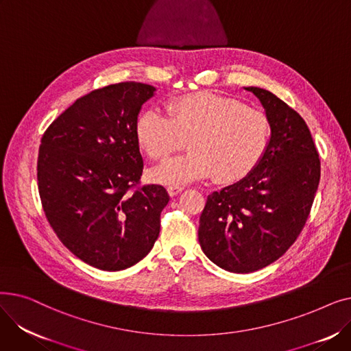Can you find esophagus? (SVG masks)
I'll return each mask as SVG.
<instances>
[{
  "label": "esophagus",
  "instance_id": "obj_1",
  "mask_svg": "<svg viewBox=\"0 0 351 351\" xmlns=\"http://www.w3.org/2000/svg\"><path fill=\"white\" fill-rule=\"evenodd\" d=\"M183 189V186H175V185H171V186H168V193L171 195V196H175V195H178V193H180Z\"/></svg>",
  "mask_w": 351,
  "mask_h": 351
}]
</instances>
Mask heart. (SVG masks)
Returning <instances> with one entry per match:
<instances>
[{
	"mask_svg": "<svg viewBox=\"0 0 351 351\" xmlns=\"http://www.w3.org/2000/svg\"><path fill=\"white\" fill-rule=\"evenodd\" d=\"M136 139L152 159H163L191 146L188 154L165 160L151 172L166 185L205 179L229 182L247 175L265 155L270 141L269 118L259 109L243 106L215 92L179 97L168 106V117L155 109L136 121Z\"/></svg>",
	"mask_w": 351,
	"mask_h": 351,
	"instance_id": "obj_1",
	"label": "heart"
}]
</instances>
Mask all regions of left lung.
I'll use <instances>...</instances> for the list:
<instances>
[{
	"label": "left lung",
	"mask_w": 351,
	"mask_h": 351,
	"mask_svg": "<svg viewBox=\"0 0 351 351\" xmlns=\"http://www.w3.org/2000/svg\"><path fill=\"white\" fill-rule=\"evenodd\" d=\"M270 122L269 146L239 182L208 196L199 243L216 266L252 273L282 257L304 228L320 159L304 119L270 90L247 86Z\"/></svg>",
	"instance_id": "1"
}]
</instances>
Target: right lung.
Returning a JSON list of instances; mask_svg holds the SVG:
<instances>
[{
  "label": "right lung",
  "instance_id": "obj_1",
  "mask_svg": "<svg viewBox=\"0 0 351 351\" xmlns=\"http://www.w3.org/2000/svg\"><path fill=\"white\" fill-rule=\"evenodd\" d=\"M155 90L141 82L92 90L41 139L36 178L48 222L66 249L101 270L134 266L159 236L168 192L160 185L129 192L143 169L138 115Z\"/></svg>",
  "mask_w": 351,
  "mask_h": 351
}]
</instances>
